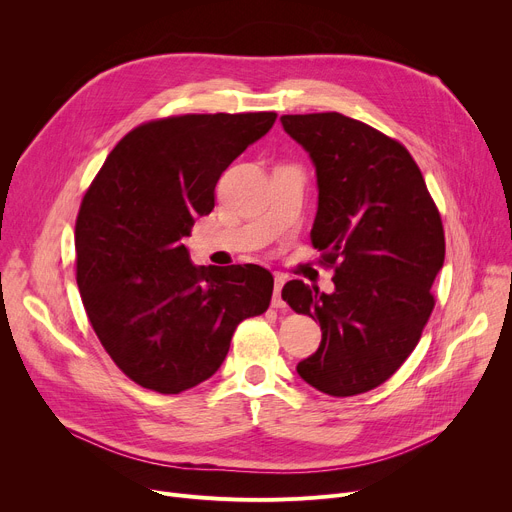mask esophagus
<instances>
[{
	"label": "esophagus",
	"mask_w": 512,
	"mask_h": 512,
	"mask_svg": "<svg viewBox=\"0 0 512 512\" xmlns=\"http://www.w3.org/2000/svg\"><path fill=\"white\" fill-rule=\"evenodd\" d=\"M284 276H280V274H276V278H274V297H272V307L274 309H282V307H286V303L282 301V288H284Z\"/></svg>",
	"instance_id": "esophagus-1"
}]
</instances>
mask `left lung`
<instances>
[{"mask_svg":"<svg viewBox=\"0 0 512 512\" xmlns=\"http://www.w3.org/2000/svg\"><path fill=\"white\" fill-rule=\"evenodd\" d=\"M317 176L313 247L334 265V292L290 280L282 299L319 321L321 344L297 365L330 396L378 388L407 361L434 309L444 230L411 153L338 112L280 118Z\"/></svg>","mask_w":512,"mask_h":512,"instance_id":"left-lung-1","label":"left lung"}]
</instances>
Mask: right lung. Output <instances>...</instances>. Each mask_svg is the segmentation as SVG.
I'll return each instance as SVG.
<instances>
[{
	"mask_svg": "<svg viewBox=\"0 0 512 512\" xmlns=\"http://www.w3.org/2000/svg\"><path fill=\"white\" fill-rule=\"evenodd\" d=\"M274 112L147 122L107 155L76 220V282L91 326L132 382L159 394L220 369L242 319L272 301L261 265H193L184 238L211 213L215 184Z\"/></svg>",
	"mask_w": 512,
	"mask_h": 512,
	"instance_id": "1",
	"label": "right lung"
}]
</instances>
